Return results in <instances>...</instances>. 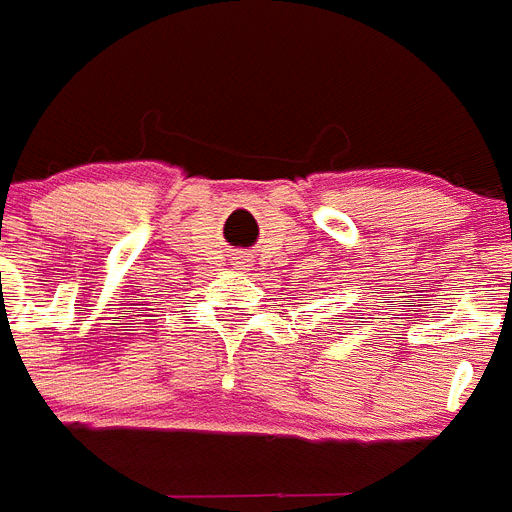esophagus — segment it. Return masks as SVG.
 Returning a JSON list of instances; mask_svg holds the SVG:
<instances>
[{
    "label": "esophagus",
    "mask_w": 512,
    "mask_h": 512,
    "mask_svg": "<svg viewBox=\"0 0 512 512\" xmlns=\"http://www.w3.org/2000/svg\"><path fill=\"white\" fill-rule=\"evenodd\" d=\"M236 263H239V268H242V265H247V260H242V257H236Z\"/></svg>",
    "instance_id": "34e87169"
}]
</instances>
